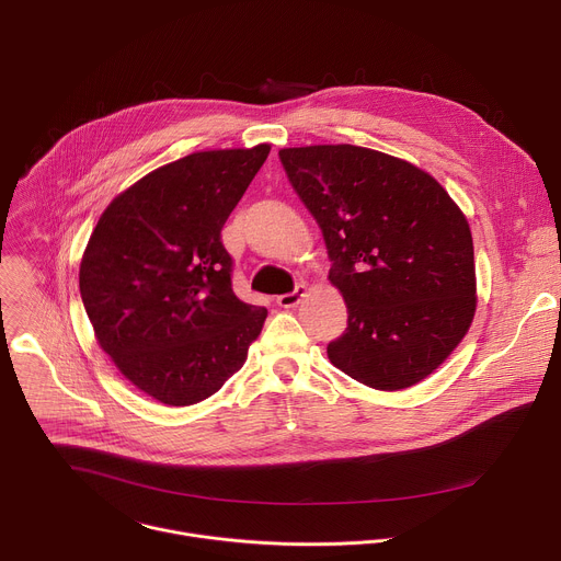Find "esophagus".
<instances>
[{"instance_id":"1","label":"esophagus","mask_w":561,"mask_h":561,"mask_svg":"<svg viewBox=\"0 0 561 561\" xmlns=\"http://www.w3.org/2000/svg\"><path fill=\"white\" fill-rule=\"evenodd\" d=\"M304 297H306V288H304V286H297L293 293L279 295V297H277V304H279L282 308H295Z\"/></svg>"}]
</instances>
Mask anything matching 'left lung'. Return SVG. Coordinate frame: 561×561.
<instances>
[{
  "instance_id": "8db88e82",
  "label": "left lung",
  "mask_w": 561,
  "mask_h": 561,
  "mask_svg": "<svg viewBox=\"0 0 561 561\" xmlns=\"http://www.w3.org/2000/svg\"><path fill=\"white\" fill-rule=\"evenodd\" d=\"M279 159L324 232L329 279L348 308V329L327 348L331 364L375 390L420 383L474 317L466 215L433 175L373 148L299 146Z\"/></svg>"
}]
</instances>
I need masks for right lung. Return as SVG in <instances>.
Wrapping results in <instances>:
<instances>
[{"label": "right lung", "instance_id": "right-lung-1", "mask_svg": "<svg viewBox=\"0 0 561 561\" xmlns=\"http://www.w3.org/2000/svg\"><path fill=\"white\" fill-rule=\"evenodd\" d=\"M271 144L199 150L119 193L91 232L79 293L117 370L167 407H191L244 366L268 310L237 299L221 228Z\"/></svg>", "mask_w": 561, "mask_h": 561}]
</instances>
